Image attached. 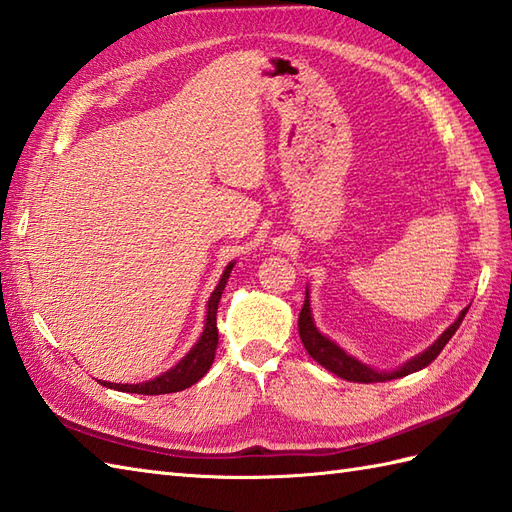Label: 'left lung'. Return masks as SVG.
Wrapping results in <instances>:
<instances>
[{
    "instance_id": "obj_1",
    "label": "left lung",
    "mask_w": 512,
    "mask_h": 512,
    "mask_svg": "<svg viewBox=\"0 0 512 512\" xmlns=\"http://www.w3.org/2000/svg\"><path fill=\"white\" fill-rule=\"evenodd\" d=\"M466 312H469V306H466L458 314V319H455L449 328L444 330L438 339L427 347V350L409 358L407 363H402L400 367L391 369V372L361 363L356 356L347 354L341 345H336L332 339H328V336L319 332L317 325H314V317L310 310V290L308 288H306V301H303V308L299 314V336H301V343L308 350V354L319 365L328 369V372L341 376L343 380H350V383H385V380H394V378L409 376L413 372H420L422 367H427L431 361H436V356L444 350V345L451 341L455 330L460 328V323L466 317Z\"/></svg>"
}]
</instances>
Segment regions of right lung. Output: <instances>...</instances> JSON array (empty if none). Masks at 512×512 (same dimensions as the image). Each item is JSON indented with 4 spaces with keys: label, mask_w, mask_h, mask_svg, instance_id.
Returning a JSON list of instances; mask_svg holds the SVG:
<instances>
[{
    "label": "right lung",
    "mask_w": 512,
    "mask_h": 512,
    "mask_svg": "<svg viewBox=\"0 0 512 512\" xmlns=\"http://www.w3.org/2000/svg\"><path fill=\"white\" fill-rule=\"evenodd\" d=\"M235 262H228L224 268V273L217 281L215 290L211 292L209 301H206V319H204V330L200 334V339L195 341L191 350L184 354L180 361L173 365L167 372H162L160 376L145 380V383H136V385H121V383H107V380H99L103 387H110L116 391H127V394H143V396H158V394H173V391H182L191 385L198 383V380L209 372L215 358V347H217V306H220L222 292L226 288V281L231 277Z\"/></svg>",
    "instance_id": "right-lung-1"
}]
</instances>
